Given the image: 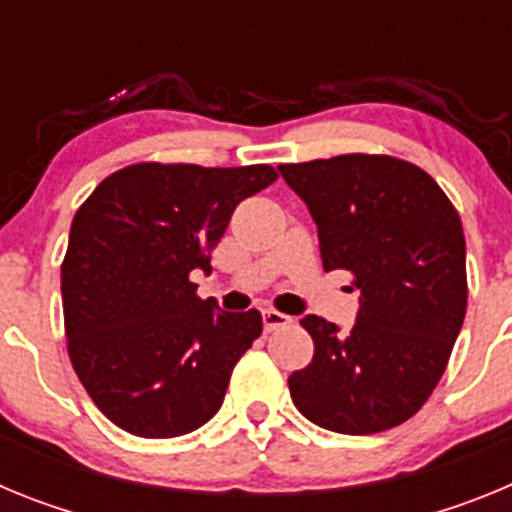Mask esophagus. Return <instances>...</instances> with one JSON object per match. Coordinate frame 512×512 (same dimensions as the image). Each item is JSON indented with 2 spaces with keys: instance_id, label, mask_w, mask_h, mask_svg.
Returning <instances> with one entry per match:
<instances>
[{
  "instance_id": "34e87169",
  "label": "esophagus",
  "mask_w": 512,
  "mask_h": 512,
  "mask_svg": "<svg viewBox=\"0 0 512 512\" xmlns=\"http://www.w3.org/2000/svg\"><path fill=\"white\" fill-rule=\"evenodd\" d=\"M289 323H292V318H289V315H284V312L264 310V328L266 330L284 328V325H289Z\"/></svg>"
}]
</instances>
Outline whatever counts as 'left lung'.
Listing matches in <instances>:
<instances>
[{"mask_svg":"<svg viewBox=\"0 0 512 512\" xmlns=\"http://www.w3.org/2000/svg\"><path fill=\"white\" fill-rule=\"evenodd\" d=\"M318 225L323 269L359 289L351 330L305 315L312 361L289 395L320 428L369 436L413 418L436 390L467 312L459 212L431 176L392 156L348 153L279 166Z\"/></svg>","mask_w":512,"mask_h":512,"instance_id":"obj_1","label":"left lung"}]
</instances>
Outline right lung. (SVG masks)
<instances>
[{"label": "right lung", "mask_w": 512, "mask_h": 512, "mask_svg": "<svg viewBox=\"0 0 512 512\" xmlns=\"http://www.w3.org/2000/svg\"><path fill=\"white\" fill-rule=\"evenodd\" d=\"M274 179L264 164H135L79 207L61 266L69 356L117 428L174 438L220 410L264 320L200 300L189 274L210 269L235 207Z\"/></svg>", "instance_id": "add662e5"}]
</instances>
